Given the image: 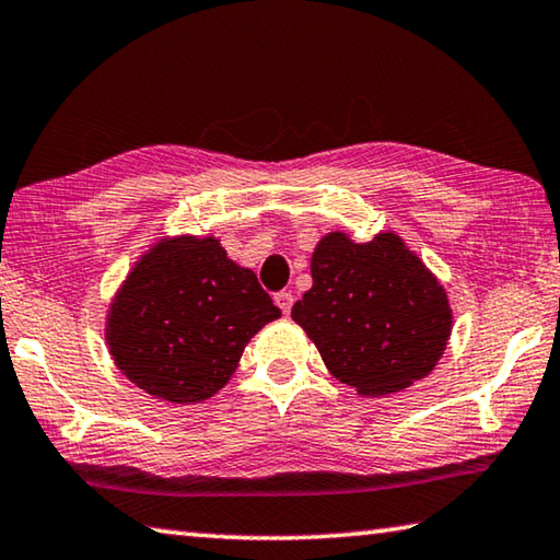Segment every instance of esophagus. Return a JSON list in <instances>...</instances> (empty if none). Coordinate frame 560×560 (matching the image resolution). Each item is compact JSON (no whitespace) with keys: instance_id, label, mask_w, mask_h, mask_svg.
<instances>
[{"instance_id":"34e87169","label":"esophagus","mask_w":560,"mask_h":560,"mask_svg":"<svg viewBox=\"0 0 560 560\" xmlns=\"http://www.w3.org/2000/svg\"><path fill=\"white\" fill-rule=\"evenodd\" d=\"M273 301H277V306L283 311V314H291V306H293L291 291H279L277 296H273Z\"/></svg>"}]
</instances>
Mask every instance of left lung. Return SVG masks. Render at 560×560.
<instances>
[{"label": "left lung", "mask_w": 560, "mask_h": 560, "mask_svg": "<svg viewBox=\"0 0 560 560\" xmlns=\"http://www.w3.org/2000/svg\"><path fill=\"white\" fill-rule=\"evenodd\" d=\"M311 287L291 318L340 383L390 395L428 375L447 346V293L395 234L355 244L328 234L311 259Z\"/></svg>", "instance_id": "obj_1"}]
</instances>
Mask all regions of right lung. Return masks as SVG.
Masks as SVG:
<instances>
[{
	"label": "right lung",
	"instance_id": "1",
	"mask_svg": "<svg viewBox=\"0 0 560 560\" xmlns=\"http://www.w3.org/2000/svg\"><path fill=\"white\" fill-rule=\"evenodd\" d=\"M281 311L217 240L160 242L130 271L108 316V346L128 381L163 400L222 390L244 346Z\"/></svg>",
	"mask_w": 560,
	"mask_h": 560
}]
</instances>
